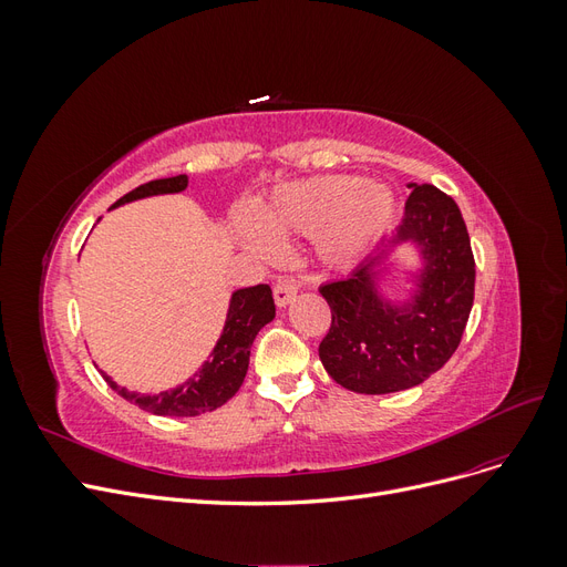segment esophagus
<instances>
[{"label":"esophagus","mask_w":567,"mask_h":567,"mask_svg":"<svg viewBox=\"0 0 567 567\" xmlns=\"http://www.w3.org/2000/svg\"><path fill=\"white\" fill-rule=\"evenodd\" d=\"M296 296H298L296 279H279L277 286H274V302H277V307L290 305Z\"/></svg>","instance_id":"obj_1"}]
</instances>
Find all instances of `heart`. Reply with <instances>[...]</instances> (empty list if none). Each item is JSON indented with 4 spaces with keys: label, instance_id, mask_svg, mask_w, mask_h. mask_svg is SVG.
<instances>
[{
    "label": "heart",
    "instance_id": "obj_1",
    "mask_svg": "<svg viewBox=\"0 0 567 567\" xmlns=\"http://www.w3.org/2000/svg\"><path fill=\"white\" fill-rule=\"evenodd\" d=\"M398 200L381 184L357 175H323L284 184L255 208V221L238 225L244 246L262 257L279 252V238H315L329 267L357 262L390 229Z\"/></svg>",
    "mask_w": 567,
    "mask_h": 567
}]
</instances>
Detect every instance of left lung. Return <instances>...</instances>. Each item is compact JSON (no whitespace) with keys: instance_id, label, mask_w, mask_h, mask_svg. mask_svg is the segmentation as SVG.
<instances>
[{"instance_id":"8db88e82","label":"left lung","mask_w":567,"mask_h":567,"mask_svg":"<svg viewBox=\"0 0 567 567\" xmlns=\"http://www.w3.org/2000/svg\"><path fill=\"white\" fill-rule=\"evenodd\" d=\"M404 219L379 252L348 279L319 293L331 307V329L319 346L323 369L352 392L409 390L442 369L456 352L473 307L475 260L458 205L433 184H409ZM414 243L424 257L417 288L404 303L380 296L389 252Z\"/></svg>"}]
</instances>
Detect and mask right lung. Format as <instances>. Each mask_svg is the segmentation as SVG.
Here are the masks:
<instances>
[{
  "mask_svg": "<svg viewBox=\"0 0 567 567\" xmlns=\"http://www.w3.org/2000/svg\"><path fill=\"white\" fill-rule=\"evenodd\" d=\"M186 184V175L153 179L125 194L113 208L148 196L179 194L184 192ZM274 315H277V307H274L271 288L267 284L234 290L225 329H221V336L210 352V359L203 362V367L192 375V379L173 390H163L158 394L130 392L127 388H120L104 371L101 373H104V381L120 394V398L144 411H151V414L156 416H198L205 414V411H215L217 406L231 400L238 388H241L248 371L252 340L257 331L274 319Z\"/></svg>",
  "mask_w": 567,
  "mask_h": 567,
  "instance_id": "add662e5",
  "label": "right lung"
}]
</instances>
